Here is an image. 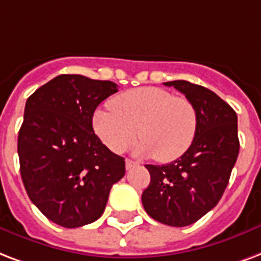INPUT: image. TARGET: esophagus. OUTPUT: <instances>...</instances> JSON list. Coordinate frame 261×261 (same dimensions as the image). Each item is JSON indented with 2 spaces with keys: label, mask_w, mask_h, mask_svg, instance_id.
<instances>
[{
  "label": "esophagus",
  "mask_w": 261,
  "mask_h": 261,
  "mask_svg": "<svg viewBox=\"0 0 261 261\" xmlns=\"http://www.w3.org/2000/svg\"><path fill=\"white\" fill-rule=\"evenodd\" d=\"M136 166H137V163L130 161V159H126V161H125V167H126V170H130L132 167H136Z\"/></svg>",
  "instance_id": "esophagus-1"
}]
</instances>
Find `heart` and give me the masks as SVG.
<instances>
[{
  "label": "heart",
  "instance_id": "b5f03b06",
  "mask_svg": "<svg viewBox=\"0 0 261 261\" xmlns=\"http://www.w3.org/2000/svg\"><path fill=\"white\" fill-rule=\"evenodd\" d=\"M110 109L95 113L92 124L95 133L113 152H124L139 136L141 141L135 152L170 162L195 140L199 122L195 105L170 91L141 87L118 95Z\"/></svg>",
  "mask_w": 261,
  "mask_h": 261
}]
</instances>
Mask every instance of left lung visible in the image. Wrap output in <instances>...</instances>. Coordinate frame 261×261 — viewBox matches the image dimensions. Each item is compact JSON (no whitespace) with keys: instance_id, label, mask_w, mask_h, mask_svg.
<instances>
[{"instance_id":"obj_1","label":"left lung","mask_w":261,"mask_h":261,"mask_svg":"<svg viewBox=\"0 0 261 261\" xmlns=\"http://www.w3.org/2000/svg\"><path fill=\"white\" fill-rule=\"evenodd\" d=\"M182 92L197 112V132L185 152L167 165H145L151 181L141 201L163 225L195 223L221 200L240 151L237 114L215 92L185 80L163 83Z\"/></svg>"}]
</instances>
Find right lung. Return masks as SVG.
<instances>
[{
  "label": "right lung",
  "instance_id": "right-lung-1",
  "mask_svg": "<svg viewBox=\"0 0 261 261\" xmlns=\"http://www.w3.org/2000/svg\"><path fill=\"white\" fill-rule=\"evenodd\" d=\"M117 84L60 74L27 99L17 137L20 173L28 197L44 217L73 229L100 218L125 161L94 132L98 105Z\"/></svg>",
  "mask_w": 261,
  "mask_h": 261
}]
</instances>
